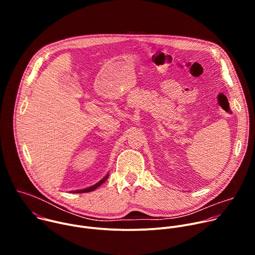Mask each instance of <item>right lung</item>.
Returning <instances> with one entry per match:
<instances>
[{
	"label": "right lung",
	"mask_w": 255,
	"mask_h": 255,
	"mask_svg": "<svg viewBox=\"0 0 255 255\" xmlns=\"http://www.w3.org/2000/svg\"><path fill=\"white\" fill-rule=\"evenodd\" d=\"M108 176H109V173L108 174H106L100 181L99 183H97V184H95L94 186H92V187H89V188H86V189H82V190H76V191H71L70 193H77V194H81V193H88V192H93V191H95L97 188H99L102 184H104L105 181L107 180V178H108Z\"/></svg>",
	"instance_id": "right-lung-1"
}]
</instances>
